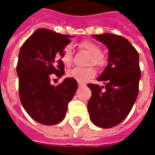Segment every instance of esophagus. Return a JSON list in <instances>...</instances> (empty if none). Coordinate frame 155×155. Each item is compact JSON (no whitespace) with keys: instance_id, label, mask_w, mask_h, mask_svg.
I'll return each instance as SVG.
<instances>
[{"instance_id":"1","label":"esophagus","mask_w":155,"mask_h":155,"mask_svg":"<svg viewBox=\"0 0 155 155\" xmlns=\"http://www.w3.org/2000/svg\"><path fill=\"white\" fill-rule=\"evenodd\" d=\"M83 84H82V83H78V87H83Z\"/></svg>"}]
</instances>
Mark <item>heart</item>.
<instances>
[{
  "mask_svg": "<svg viewBox=\"0 0 155 155\" xmlns=\"http://www.w3.org/2000/svg\"><path fill=\"white\" fill-rule=\"evenodd\" d=\"M81 48L86 50L90 55L91 58L89 60V64L96 66L97 68H102L105 64V59L104 56L101 53L100 48L89 41H83L81 44ZM60 60L61 62L67 67L71 65L72 62V52H71V48L70 47H67L63 50L62 53L60 56ZM96 74V71L93 68H75L70 70L68 72V75L70 78H72L77 80L79 83H84L88 81Z\"/></svg>",
  "mask_w": 155,
  "mask_h": 155,
  "instance_id": "heart-1",
  "label": "heart"
}]
</instances>
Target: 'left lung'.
<instances>
[{
  "instance_id": "left-lung-1",
  "label": "left lung",
  "mask_w": 155,
  "mask_h": 155,
  "mask_svg": "<svg viewBox=\"0 0 155 155\" xmlns=\"http://www.w3.org/2000/svg\"><path fill=\"white\" fill-rule=\"evenodd\" d=\"M108 49L107 65L97 81L104 86L87 84L92 96L87 104L91 120L100 128L114 127L124 121L139 93V52L126 38L111 33L92 35ZM103 88L104 90H102Z\"/></svg>"
}]
</instances>
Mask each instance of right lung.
Here are the masks:
<instances>
[{
	"label": "right lung",
	"mask_w": 155,
	"mask_h": 155,
	"mask_svg": "<svg viewBox=\"0 0 155 155\" xmlns=\"http://www.w3.org/2000/svg\"><path fill=\"white\" fill-rule=\"evenodd\" d=\"M71 37L40 28L20 49L16 66L20 100L27 114L41 124L62 121L78 89V83L72 78H66L56 87L50 83L51 74L58 78L64 74L60 56L71 42Z\"/></svg>",
	"instance_id": "obj_1"
}]
</instances>
